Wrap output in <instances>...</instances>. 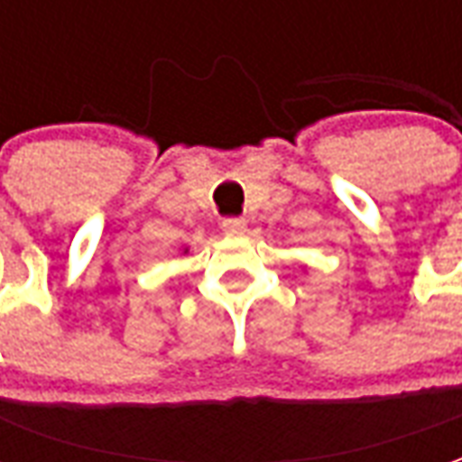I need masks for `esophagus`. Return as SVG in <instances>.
Segmentation results:
<instances>
[{
  "mask_svg": "<svg viewBox=\"0 0 462 462\" xmlns=\"http://www.w3.org/2000/svg\"><path fill=\"white\" fill-rule=\"evenodd\" d=\"M222 230L227 232V235H242V232L247 230V220H242V217H225L222 220Z\"/></svg>",
  "mask_w": 462,
  "mask_h": 462,
  "instance_id": "obj_1",
  "label": "esophagus"
}]
</instances>
